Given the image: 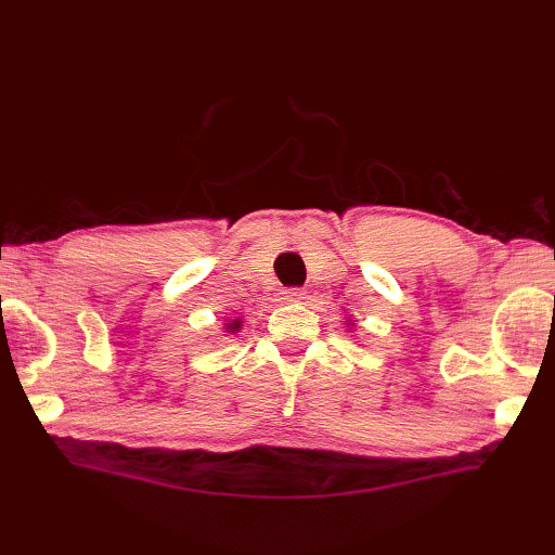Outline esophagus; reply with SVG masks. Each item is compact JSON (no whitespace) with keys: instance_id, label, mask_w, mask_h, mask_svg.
Instances as JSON below:
<instances>
[{"instance_id":"34e87169","label":"esophagus","mask_w":555,"mask_h":555,"mask_svg":"<svg viewBox=\"0 0 555 555\" xmlns=\"http://www.w3.org/2000/svg\"><path fill=\"white\" fill-rule=\"evenodd\" d=\"M305 298V291L302 288H286L284 291V298L281 300H286V302H300Z\"/></svg>"}]
</instances>
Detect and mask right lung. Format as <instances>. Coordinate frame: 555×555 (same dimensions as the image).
Instances as JSON below:
<instances>
[{"instance_id": "right-lung-1", "label": "right lung", "mask_w": 555, "mask_h": 555, "mask_svg": "<svg viewBox=\"0 0 555 555\" xmlns=\"http://www.w3.org/2000/svg\"><path fill=\"white\" fill-rule=\"evenodd\" d=\"M229 328H233V332H235V328H238V322H233V324H229Z\"/></svg>"}]
</instances>
